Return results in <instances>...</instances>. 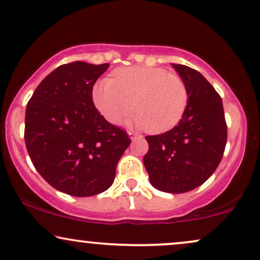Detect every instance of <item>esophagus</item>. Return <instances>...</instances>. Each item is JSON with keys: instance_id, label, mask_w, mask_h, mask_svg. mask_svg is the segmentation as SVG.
<instances>
[{"instance_id": "esophagus-1", "label": "esophagus", "mask_w": 260, "mask_h": 260, "mask_svg": "<svg viewBox=\"0 0 260 260\" xmlns=\"http://www.w3.org/2000/svg\"><path fill=\"white\" fill-rule=\"evenodd\" d=\"M128 136H129V138L132 140H136L137 138H139L140 134H138L137 132H133V131H129V132H128Z\"/></svg>"}]
</instances>
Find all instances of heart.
Masks as SVG:
<instances>
[{
  "label": "heart",
  "mask_w": 260,
  "mask_h": 260,
  "mask_svg": "<svg viewBox=\"0 0 260 260\" xmlns=\"http://www.w3.org/2000/svg\"><path fill=\"white\" fill-rule=\"evenodd\" d=\"M95 108L110 123L120 124L134 108L131 123L161 133L179 123L189 104L186 83L165 69L122 68L96 81L92 89ZM135 102H133V100Z\"/></svg>",
  "instance_id": "b5f03b06"
}]
</instances>
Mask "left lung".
Returning <instances> with one entry per match:
<instances>
[{
  "label": "left lung",
  "mask_w": 260,
  "mask_h": 260,
  "mask_svg": "<svg viewBox=\"0 0 260 260\" xmlns=\"http://www.w3.org/2000/svg\"><path fill=\"white\" fill-rule=\"evenodd\" d=\"M189 90V104L176 127L146 136L144 166L150 183L171 193L190 191L208 179L223 157L228 139L223 102L199 71L173 64Z\"/></svg>",
  "instance_id": "1"
}]
</instances>
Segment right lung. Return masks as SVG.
I'll return each instance as SVG.
<instances>
[{"mask_svg": "<svg viewBox=\"0 0 260 260\" xmlns=\"http://www.w3.org/2000/svg\"><path fill=\"white\" fill-rule=\"evenodd\" d=\"M108 68L84 61L60 65L27 102L24 138L32 165L68 195L108 190L131 144L127 132L109 123L93 103V86Z\"/></svg>", "mask_w": 260, "mask_h": 260, "instance_id": "right-lung-1", "label": "right lung"}]
</instances>
